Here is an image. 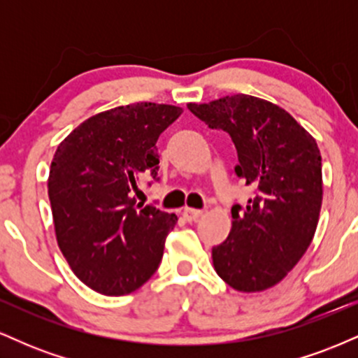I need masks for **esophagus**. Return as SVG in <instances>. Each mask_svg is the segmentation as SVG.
Returning a JSON list of instances; mask_svg holds the SVG:
<instances>
[{
    "mask_svg": "<svg viewBox=\"0 0 358 358\" xmlns=\"http://www.w3.org/2000/svg\"><path fill=\"white\" fill-rule=\"evenodd\" d=\"M202 213H203L202 210H196V208H185L183 217L188 222H195V220H199L200 217H202Z\"/></svg>",
    "mask_w": 358,
    "mask_h": 358,
    "instance_id": "1",
    "label": "esophagus"
}]
</instances>
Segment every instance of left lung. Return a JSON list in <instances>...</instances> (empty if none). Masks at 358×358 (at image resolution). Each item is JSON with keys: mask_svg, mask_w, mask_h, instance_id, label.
Listing matches in <instances>:
<instances>
[{"mask_svg": "<svg viewBox=\"0 0 358 358\" xmlns=\"http://www.w3.org/2000/svg\"><path fill=\"white\" fill-rule=\"evenodd\" d=\"M188 109L231 136L239 158L234 171L254 188L244 207H232V231L212 249L213 268L237 291L268 289L313 241L323 195L318 145L285 109L245 94Z\"/></svg>", "mask_w": 358, "mask_h": 358, "instance_id": "1", "label": "left lung"}]
</instances>
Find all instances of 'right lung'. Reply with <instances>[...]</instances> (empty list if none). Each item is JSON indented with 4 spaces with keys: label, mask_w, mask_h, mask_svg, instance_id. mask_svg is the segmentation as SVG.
<instances>
[{
    "label": "right lung",
    "mask_w": 358,
    "mask_h": 358,
    "mask_svg": "<svg viewBox=\"0 0 358 358\" xmlns=\"http://www.w3.org/2000/svg\"><path fill=\"white\" fill-rule=\"evenodd\" d=\"M180 114L153 102L121 106L89 117L57 148L48 175L57 242L97 293H133L162 262L176 215L138 203L134 193L145 176L159 180L156 141Z\"/></svg>",
    "instance_id": "add662e5"
}]
</instances>
